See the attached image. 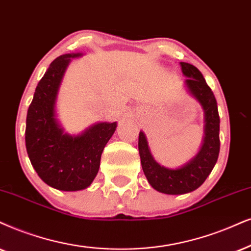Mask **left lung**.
<instances>
[{"label": "left lung", "instance_id": "1", "mask_svg": "<svg viewBox=\"0 0 251 251\" xmlns=\"http://www.w3.org/2000/svg\"><path fill=\"white\" fill-rule=\"evenodd\" d=\"M180 67L188 77L185 85L189 93L201 103L205 113V136L199 153L183 167L169 169L154 160L146 135L139 133V154L146 178L156 191L166 195H183L198 189L211 174L220 151V118L213 91L198 68L188 62H180Z\"/></svg>", "mask_w": 251, "mask_h": 251}]
</instances>
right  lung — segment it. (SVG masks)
<instances>
[{"label":"right lung","mask_w":251,"mask_h":251,"mask_svg":"<svg viewBox=\"0 0 251 251\" xmlns=\"http://www.w3.org/2000/svg\"><path fill=\"white\" fill-rule=\"evenodd\" d=\"M76 54L56 58L38 83L27 110L25 146L38 176L52 188L78 191L88 188L100 169L103 149L117 123H97L78 135L63 132L55 118V100L66 68Z\"/></svg>","instance_id":"obj_1"}]
</instances>
